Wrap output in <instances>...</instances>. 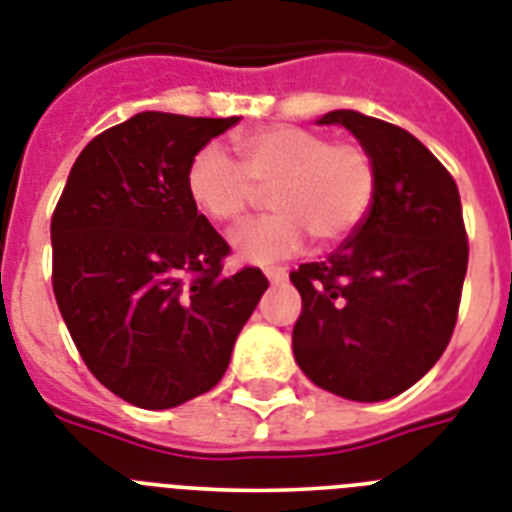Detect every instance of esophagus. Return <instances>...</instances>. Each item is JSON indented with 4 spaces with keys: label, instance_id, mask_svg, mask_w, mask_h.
Returning <instances> with one entry per match:
<instances>
[{
    "label": "esophagus",
    "instance_id": "esophagus-1",
    "mask_svg": "<svg viewBox=\"0 0 512 512\" xmlns=\"http://www.w3.org/2000/svg\"><path fill=\"white\" fill-rule=\"evenodd\" d=\"M264 274L269 277V282H285V277H287V272L282 269V266H266Z\"/></svg>",
    "mask_w": 512,
    "mask_h": 512
}]
</instances>
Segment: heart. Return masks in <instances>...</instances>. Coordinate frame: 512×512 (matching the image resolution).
<instances>
[{
    "mask_svg": "<svg viewBox=\"0 0 512 512\" xmlns=\"http://www.w3.org/2000/svg\"><path fill=\"white\" fill-rule=\"evenodd\" d=\"M243 164L219 143L190 159L188 193L214 222H238L272 188L277 211L256 217L230 235L243 261L269 264L316 243L335 246L366 222L377 198V162L356 141H332L301 125H269L240 138Z\"/></svg>",
    "mask_w": 512,
    "mask_h": 512,
    "instance_id": "b5f03b06",
    "label": "heart"
}]
</instances>
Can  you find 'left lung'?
<instances>
[{"label": "left lung", "mask_w": 512, "mask_h": 512, "mask_svg": "<svg viewBox=\"0 0 512 512\" xmlns=\"http://www.w3.org/2000/svg\"><path fill=\"white\" fill-rule=\"evenodd\" d=\"M345 125L377 162L369 217L327 261L290 272L301 293L293 353L316 387L358 403L395 398L432 369L458 322L468 235L453 175L408 130L353 109Z\"/></svg>", "instance_id": "obj_1"}]
</instances>
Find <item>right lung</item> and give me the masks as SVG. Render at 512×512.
I'll list each match as a JSON object with an SVG mask.
<instances>
[{"label":"right lung","mask_w":512,"mask_h":512,"mask_svg":"<svg viewBox=\"0 0 512 512\" xmlns=\"http://www.w3.org/2000/svg\"><path fill=\"white\" fill-rule=\"evenodd\" d=\"M238 117L141 112L80 151L52 214V287L88 371L117 398L162 411L225 377L269 287L222 274L227 240L188 193L190 159Z\"/></svg>","instance_id":"1"}]
</instances>
